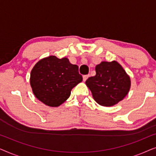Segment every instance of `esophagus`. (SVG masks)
<instances>
[{
  "label": "esophagus",
  "instance_id": "obj_1",
  "mask_svg": "<svg viewBox=\"0 0 156 156\" xmlns=\"http://www.w3.org/2000/svg\"><path fill=\"white\" fill-rule=\"evenodd\" d=\"M89 76V74H87V75H84V76H83V80H84V82H85V81H86L87 79H88Z\"/></svg>",
  "mask_w": 156,
  "mask_h": 156
}]
</instances>
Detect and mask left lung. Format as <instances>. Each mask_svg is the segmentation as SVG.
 Returning a JSON list of instances; mask_svg holds the SVG:
<instances>
[{
    "label": "left lung",
    "mask_w": 156,
    "mask_h": 156,
    "mask_svg": "<svg viewBox=\"0 0 156 156\" xmlns=\"http://www.w3.org/2000/svg\"><path fill=\"white\" fill-rule=\"evenodd\" d=\"M95 70L96 75L86 81L94 99L104 106H114L123 100L129 91L131 80L120 64L101 62Z\"/></svg>",
    "instance_id": "1"
}]
</instances>
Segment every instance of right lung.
<instances>
[{"label": "right lung", "mask_w": 156, "mask_h": 156, "mask_svg": "<svg viewBox=\"0 0 156 156\" xmlns=\"http://www.w3.org/2000/svg\"><path fill=\"white\" fill-rule=\"evenodd\" d=\"M30 86L35 97L42 103L57 107L71 94V90L82 81L77 65L67 57L49 56L38 61L30 73Z\"/></svg>", "instance_id": "obj_1"}]
</instances>
